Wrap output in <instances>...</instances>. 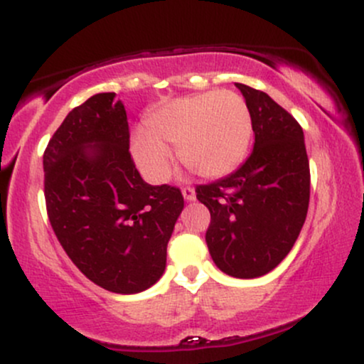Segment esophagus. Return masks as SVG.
Here are the masks:
<instances>
[{"mask_svg": "<svg viewBox=\"0 0 364 364\" xmlns=\"http://www.w3.org/2000/svg\"><path fill=\"white\" fill-rule=\"evenodd\" d=\"M183 196H185L186 202H193V200L196 198V193L191 186H185L183 188Z\"/></svg>", "mask_w": 364, "mask_h": 364, "instance_id": "34e87169", "label": "esophagus"}]
</instances>
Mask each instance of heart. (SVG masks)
I'll return each instance as SVG.
<instances>
[{
	"label": "heart",
	"instance_id": "obj_1",
	"mask_svg": "<svg viewBox=\"0 0 364 364\" xmlns=\"http://www.w3.org/2000/svg\"><path fill=\"white\" fill-rule=\"evenodd\" d=\"M145 131L132 139V152L150 181H166L173 168L169 147L183 166L202 178L235 171L248 154L253 123L248 104L231 90H210L169 101L150 112Z\"/></svg>",
	"mask_w": 364,
	"mask_h": 364
}]
</instances>
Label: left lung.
I'll return each mask as SVG.
<instances>
[{
  "instance_id": "left-lung-1",
  "label": "left lung",
  "mask_w": 364,
  "mask_h": 364,
  "mask_svg": "<svg viewBox=\"0 0 364 364\" xmlns=\"http://www.w3.org/2000/svg\"><path fill=\"white\" fill-rule=\"evenodd\" d=\"M252 114L255 144L240 169L196 198L210 210L205 241L224 274L255 279L281 263L298 240L310 203V164L299 123L265 92L236 83Z\"/></svg>"
}]
</instances>
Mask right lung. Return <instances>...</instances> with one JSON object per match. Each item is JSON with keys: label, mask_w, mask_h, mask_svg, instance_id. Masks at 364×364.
I'll list each match as a JSON object with an SVG mask.
<instances>
[{"label": "right lung", "mask_w": 364, "mask_h": 364, "mask_svg": "<svg viewBox=\"0 0 364 364\" xmlns=\"http://www.w3.org/2000/svg\"><path fill=\"white\" fill-rule=\"evenodd\" d=\"M114 97L95 94L68 112L44 152V196L54 235L80 272L106 291L136 294L164 274L185 202L178 188L141 179Z\"/></svg>", "instance_id": "right-lung-1"}]
</instances>
